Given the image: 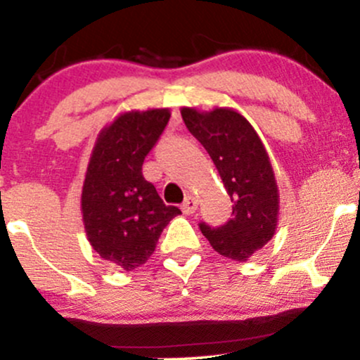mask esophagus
Listing matches in <instances>:
<instances>
[{"label": "esophagus", "mask_w": 360, "mask_h": 360, "mask_svg": "<svg viewBox=\"0 0 360 360\" xmlns=\"http://www.w3.org/2000/svg\"><path fill=\"white\" fill-rule=\"evenodd\" d=\"M197 207H198V202H197V198L195 197H186L184 198V202H183V205H181V210H183L184 214H193L195 210H197Z\"/></svg>", "instance_id": "34e87169"}]
</instances>
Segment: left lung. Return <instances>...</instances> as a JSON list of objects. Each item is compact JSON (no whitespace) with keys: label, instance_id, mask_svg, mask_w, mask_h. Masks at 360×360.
<instances>
[{"label":"left lung","instance_id":"left-lung-1","mask_svg":"<svg viewBox=\"0 0 360 360\" xmlns=\"http://www.w3.org/2000/svg\"><path fill=\"white\" fill-rule=\"evenodd\" d=\"M181 115L210 155L233 202L231 219L223 226L200 224L203 237L221 256L248 261L274 238L278 223V186L266 148L233 108H181Z\"/></svg>","mask_w":360,"mask_h":360}]
</instances>
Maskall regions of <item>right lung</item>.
<instances>
[{
  "instance_id": "right-lung-1",
  "label": "right lung",
  "mask_w": 360,
  "mask_h": 360,
  "mask_svg": "<svg viewBox=\"0 0 360 360\" xmlns=\"http://www.w3.org/2000/svg\"><path fill=\"white\" fill-rule=\"evenodd\" d=\"M170 118L169 108L120 112L97 136L82 190L86 238L103 259L127 271L155 252L160 233L181 214L143 177L144 157Z\"/></svg>"
}]
</instances>
